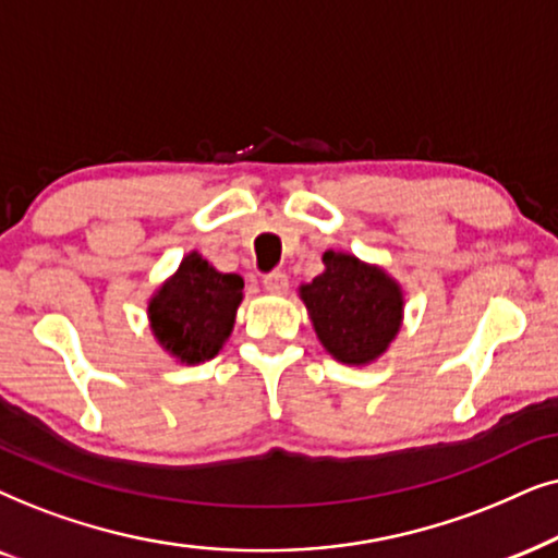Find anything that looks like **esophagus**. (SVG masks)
I'll return each mask as SVG.
<instances>
[{
	"mask_svg": "<svg viewBox=\"0 0 558 558\" xmlns=\"http://www.w3.org/2000/svg\"><path fill=\"white\" fill-rule=\"evenodd\" d=\"M265 291L270 295H283L288 291V275L283 270H272L263 278Z\"/></svg>",
	"mask_w": 558,
	"mask_h": 558,
	"instance_id": "34e87169",
	"label": "esophagus"
}]
</instances>
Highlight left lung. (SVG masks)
<instances>
[{
    "label": "left lung",
    "instance_id": "left-lung-1",
    "mask_svg": "<svg viewBox=\"0 0 558 558\" xmlns=\"http://www.w3.org/2000/svg\"><path fill=\"white\" fill-rule=\"evenodd\" d=\"M326 270L301 288L314 329L339 362L365 365L380 356L400 329L403 295L377 267L326 252Z\"/></svg>",
    "mask_w": 558,
    "mask_h": 558
}]
</instances>
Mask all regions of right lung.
<instances>
[{"mask_svg": "<svg viewBox=\"0 0 558 558\" xmlns=\"http://www.w3.org/2000/svg\"><path fill=\"white\" fill-rule=\"evenodd\" d=\"M242 291L240 275L217 272L191 252L150 301L155 337L181 362L211 360L232 331Z\"/></svg>", "mask_w": 558, "mask_h": 558, "instance_id": "obj_1", "label": "right lung"}]
</instances>
